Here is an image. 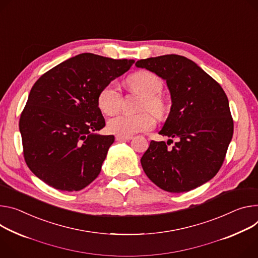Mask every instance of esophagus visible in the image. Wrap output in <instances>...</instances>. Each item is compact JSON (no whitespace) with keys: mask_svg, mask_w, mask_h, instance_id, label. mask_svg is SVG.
I'll list each match as a JSON object with an SVG mask.
<instances>
[{"mask_svg":"<svg viewBox=\"0 0 258 258\" xmlns=\"http://www.w3.org/2000/svg\"><path fill=\"white\" fill-rule=\"evenodd\" d=\"M132 139H133V136H121V135L116 136V141H130Z\"/></svg>","mask_w":258,"mask_h":258,"instance_id":"1","label":"esophagus"}]
</instances>
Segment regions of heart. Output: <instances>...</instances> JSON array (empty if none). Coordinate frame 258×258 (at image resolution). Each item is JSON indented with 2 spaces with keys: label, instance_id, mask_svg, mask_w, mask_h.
<instances>
[{
  "label": "heart",
  "instance_id": "heart-1",
  "mask_svg": "<svg viewBox=\"0 0 258 258\" xmlns=\"http://www.w3.org/2000/svg\"><path fill=\"white\" fill-rule=\"evenodd\" d=\"M126 84L132 91L143 97L140 111H150L157 118L165 117L168 106L165 99L159 95L162 90V82L156 75L148 71H140L130 76ZM122 100L123 97L118 85L110 82L99 92L98 106L104 114L114 115L120 111ZM152 114L149 112H142L136 115L116 116L108 121V130L121 136L150 131L155 126V119Z\"/></svg>",
  "mask_w": 258,
  "mask_h": 258
}]
</instances>
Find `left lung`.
<instances>
[{"mask_svg": "<svg viewBox=\"0 0 258 258\" xmlns=\"http://www.w3.org/2000/svg\"><path fill=\"white\" fill-rule=\"evenodd\" d=\"M144 68L167 81L172 106L159 135L177 139L151 141L141 158L147 177L169 192H186L212 179L220 170L233 134L224 90L195 61L167 54L140 59Z\"/></svg>", "mask_w": 258, "mask_h": 258, "instance_id": "obj_1", "label": "left lung"}]
</instances>
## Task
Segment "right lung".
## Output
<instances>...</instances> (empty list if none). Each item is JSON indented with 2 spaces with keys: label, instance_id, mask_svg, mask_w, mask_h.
Segmentation results:
<instances>
[{
  "label": "right lung",
  "instance_id": "add662e5",
  "mask_svg": "<svg viewBox=\"0 0 258 258\" xmlns=\"http://www.w3.org/2000/svg\"><path fill=\"white\" fill-rule=\"evenodd\" d=\"M134 59L81 53L43 74L32 87L19 119L23 156L43 182L78 191L95 180L114 136L98 106L101 89L121 76Z\"/></svg>",
  "mask_w": 258,
  "mask_h": 258
}]
</instances>
